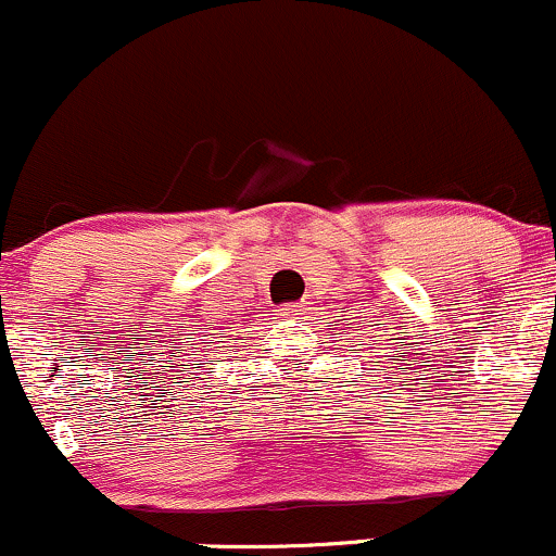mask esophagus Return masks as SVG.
I'll return each instance as SVG.
<instances>
[{
	"mask_svg": "<svg viewBox=\"0 0 556 556\" xmlns=\"http://www.w3.org/2000/svg\"><path fill=\"white\" fill-rule=\"evenodd\" d=\"M304 302H289V304H283V307L278 309V315L280 318H300V315L304 313Z\"/></svg>",
	"mask_w": 556,
	"mask_h": 556,
	"instance_id": "esophagus-1",
	"label": "esophagus"
}]
</instances>
